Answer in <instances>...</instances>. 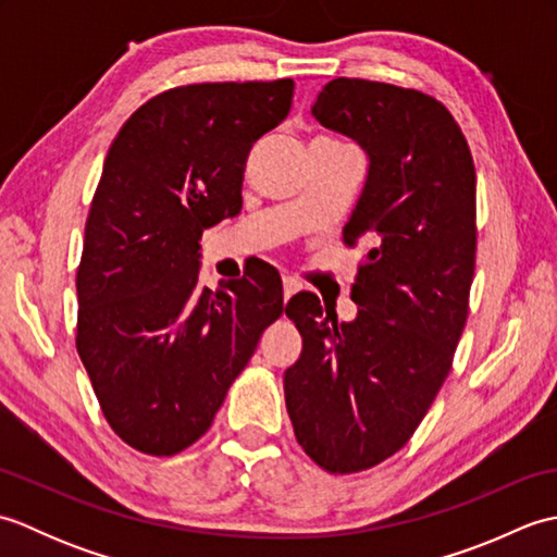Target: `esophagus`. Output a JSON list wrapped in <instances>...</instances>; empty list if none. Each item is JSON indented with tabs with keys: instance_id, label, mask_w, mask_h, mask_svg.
Instances as JSON below:
<instances>
[{
	"instance_id": "esophagus-1",
	"label": "esophagus",
	"mask_w": 557,
	"mask_h": 557,
	"mask_svg": "<svg viewBox=\"0 0 557 557\" xmlns=\"http://www.w3.org/2000/svg\"><path fill=\"white\" fill-rule=\"evenodd\" d=\"M282 289H285V304L299 292V282L294 277H282Z\"/></svg>"
}]
</instances>
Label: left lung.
<instances>
[{"instance_id":"obj_1","label":"left lung","mask_w":557,"mask_h":557,"mask_svg":"<svg viewBox=\"0 0 557 557\" xmlns=\"http://www.w3.org/2000/svg\"><path fill=\"white\" fill-rule=\"evenodd\" d=\"M311 114L369 156L342 230L369 253L351 323L323 315L311 292L289 299L304 349L285 371V401L304 453L354 474L407 445L453 366L476 263V172L455 116L425 92L335 78Z\"/></svg>"}]
</instances>
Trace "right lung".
I'll use <instances>...</instances> for the list:
<instances>
[{
  "label": "right lung",
  "mask_w": 557,
  "mask_h": 557,
  "mask_svg": "<svg viewBox=\"0 0 557 557\" xmlns=\"http://www.w3.org/2000/svg\"><path fill=\"white\" fill-rule=\"evenodd\" d=\"M294 81L164 90L112 140L76 272V349L112 431L140 453L194 445L285 309L272 265L198 287L203 230L242 212L244 164Z\"/></svg>",
  "instance_id": "add662e5"
}]
</instances>
